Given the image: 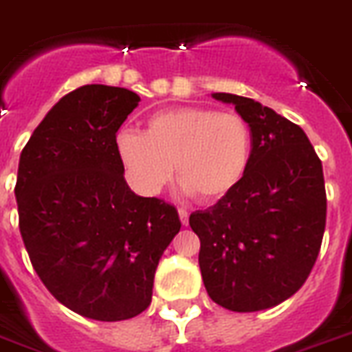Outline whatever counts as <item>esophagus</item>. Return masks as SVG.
Instances as JSON below:
<instances>
[{
    "mask_svg": "<svg viewBox=\"0 0 352 352\" xmlns=\"http://www.w3.org/2000/svg\"><path fill=\"white\" fill-rule=\"evenodd\" d=\"M179 218H181L182 226H188V223H190V212L186 211V209H179Z\"/></svg>",
    "mask_w": 352,
    "mask_h": 352,
    "instance_id": "obj_1",
    "label": "esophagus"
}]
</instances>
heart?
<instances>
[{"instance_id": "b5f03b06", "label": "heart", "mask_w": 352, "mask_h": 352, "mask_svg": "<svg viewBox=\"0 0 352 352\" xmlns=\"http://www.w3.org/2000/svg\"><path fill=\"white\" fill-rule=\"evenodd\" d=\"M114 146L140 193H159L173 166L186 193L209 204L226 199L245 177L252 157V132L234 112L175 107L152 114L144 132L120 131Z\"/></svg>"}]
</instances>
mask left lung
I'll return each instance as SVG.
<instances>
[{
  "label": "left lung",
  "instance_id": "left-lung-1",
  "mask_svg": "<svg viewBox=\"0 0 352 352\" xmlns=\"http://www.w3.org/2000/svg\"><path fill=\"white\" fill-rule=\"evenodd\" d=\"M232 103L252 132V157L232 193L190 226L200 238L199 265L209 297L231 311H259L299 290L317 261L326 229L322 162L299 125L252 98Z\"/></svg>",
  "mask_w": 352,
  "mask_h": 352
}]
</instances>
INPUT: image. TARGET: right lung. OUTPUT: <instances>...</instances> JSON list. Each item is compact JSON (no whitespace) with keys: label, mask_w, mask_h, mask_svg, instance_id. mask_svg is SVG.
<instances>
[{"label":"right lung","mask_w":352,"mask_h":352,"mask_svg":"<svg viewBox=\"0 0 352 352\" xmlns=\"http://www.w3.org/2000/svg\"><path fill=\"white\" fill-rule=\"evenodd\" d=\"M141 98L91 84L62 96L21 152L16 200L34 270L71 311L126 320L150 306L179 212L129 188L114 140Z\"/></svg>","instance_id":"obj_1"}]
</instances>
